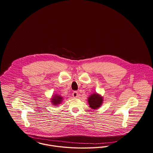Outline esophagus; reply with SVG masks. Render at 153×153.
Masks as SVG:
<instances>
[{"label":"esophagus","mask_w":153,"mask_h":153,"mask_svg":"<svg viewBox=\"0 0 153 153\" xmlns=\"http://www.w3.org/2000/svg\"><path fill=\"white\" fill-rule=\"evenodd\" d=\"M72 96L74 97H77L78 96V93L76 91H75V92H73L72 93Z\"/></svg>","instance_id":"obj_1"}]
</instances>
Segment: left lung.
<instances>
[{
	"label": "left lung",
	"instance_id": "1",
	"mask_svg": "<svg viewBox=\"0 0 153 153\" xmlns=\"http://www.w3.org/2000/svg\"><path fill=\"white\" fill-rule=\"evenodd\" d=\"M103 97L97 93H94L88 97V102L89 107L94 110H96L100 107L103 102Z\"/></svg>",
	"mask_w": 153,
	"mask_h": 153
}]
</instances>
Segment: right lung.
I'll return each instance as SVG.
<instances>
[{"label": "right lung", "mask_w": 153, "mask_h": 153, "mask_svg": "<svg viewBox=\"0 0 153 153\" xmlns=\"http://www.w3.org/2000/svg\"><path fill=\"white\" fill-rule=\"evenodd\" d=\"M62 97L60 96V95H58V94H54L53 95L52 97L51 98V104L53 105H54L55 106L58 105L59 104H61V102L62 101Z\"/></svg>", "instance_id": "add662e5"}]
</instances>
